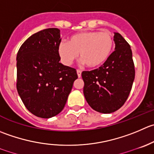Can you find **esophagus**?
Listing matches in <instances>:
<instances>
[{"label": "esophagus", "instance_id": "1", "mask_svg": "<svg viewBox=\"0 0 154 154\" xmlns=\"http://www.w3.org/2000/svg\"><path fill=\"white\" fill-rule=\"evenodd\" d=\"M77 76H78V77H81V71H80V70H77Z\"/></svg>", "mask_w": 154, "mask_h": 154}]
</instances>
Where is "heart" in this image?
Returning <instances> with one entry per match:
<instances>
[{"label":"heart","instance_id":"1","mask_svg":"<svg viewBox=\"0 0 154 154\" xmlns=\"http://www.w3.org/2000/svg\"><path fill=\"white\" fill-rule=\"evenodd\" d=\"M113 47V39L109 31H89L71 36L68 43L62 42L59 54L67 65L73 63L80 53V59L88 68L102 65L110 56Z\"/></svg>","mask_w":154,"mask_h":154}]
</instances>
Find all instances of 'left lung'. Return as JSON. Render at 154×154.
<instances>
[{
  "label": "left lung",
  "mask_w": 154,
  "mask_h": 154,
  "mask_svg": "<svg viewBox=\"0 0 154 154\" xmlns=\"http://www.w3.org/2000/svg\"><path fill=\"white\" fill-rule=\"evenodd\" d=\"M115 50L104 64L82 72L83 94L93 110L110 113L120 109L129 97L135 79L130 45L119 33L113 37Z\"/></svg>",
  "instance_id": "obj_1"
}]
</instances>
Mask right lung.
Segmentation results:
<instances>
[{"label": "right lung", "instance_id": "add662e5", "mask_svg": "<svg viewBox=\"0 0 154 154\" xmlns=\"http://www.w3.org/2000/svg\"><path fill=\"white\" fill-rule=\"evenodd\" d=\"M62 39L56 28L41 30L22 44L16 56V89L26 108L41 118L59 114L74 80L75 68L59 62Z\"/></svg>", "mask_w": 154, "mask_h": 154}]
</instances>
